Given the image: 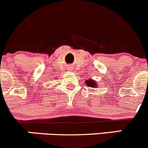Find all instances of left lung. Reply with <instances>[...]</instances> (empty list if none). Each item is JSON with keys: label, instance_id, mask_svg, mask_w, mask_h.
<instances>
[{"label": "left lung", "instance_id": "1", "mask_svg": "<svg viewBox=\"0 0 148 148\" xmlns=\"http://www.w3.org/2000/svg\"><path fill=\"white\" fill-rule=\"evenodd\" d=\"M86 83L88 86H90V87H96V81H94L93 80H90V79L88 80H86Z\"/></svg>", "mask_w": 148, "mask_h": 148}]
</instances>
